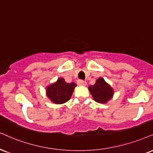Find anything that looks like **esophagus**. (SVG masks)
Wrapping results in <instances>:
<instances>
[{
  "mask_svg": "<svg viewBox=\"0 0 153 153\" xmlns=\"http://www.w3.org/2000/svg\"><path fill=\"white\" fill-rule=\"evenodd\" d=\"M77 84H78L79 86H86V82H84V81L83 80H78L77 81Z\"/></svg>",
  "mask_w": 153,
  "mask_h": 153,
  "instance_id": "obj_1",
  "label": "esophagus"
}]
</instances>
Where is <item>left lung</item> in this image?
<instances>
[{"label":"left lung","instance_id":"1","mask_svg":"<svg viewBox=\"0 0 153 153\" xmlns=\"http://www.w3.org/2000/svg\"><path fill=\"white\" fill-rule=\"evenodd\" d=\"M88 90L94 100L99 103H106L114 95V90L104 79L99 77L95 84L88 86Z\"/></svg>","mask_w":153,"mask_h":153}]
</instances>
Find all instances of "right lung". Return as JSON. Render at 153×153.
Segmentation results:
<instances>
[{
	"instance_id": "right-lung-1",
	"label": "right lung",
	"mask_w": 153,
	"mask_h": 153,
	"mask_svg": "<svg viewBox=\"0 0 153 153\" xmlns=\"http://www.w3.org/2000/svg\"><path fill=\"white\" fill-rule=\"evenodd\" d=\"M76 86L75 83H67L60 77L55 82L46 86V95L52 103L62 104L71 99Z\"/></svg>"
}]
</instances>
